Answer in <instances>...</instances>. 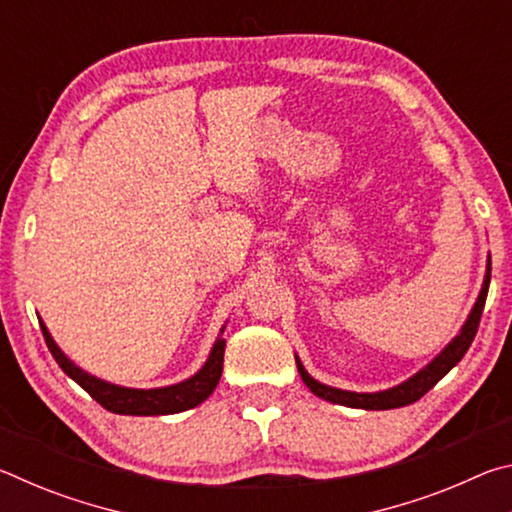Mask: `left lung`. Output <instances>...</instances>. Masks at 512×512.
<instances>
[{
  "label": "left lung",
  "instance_id": "8db88e82",
  "mask_svg": "<svg viewBox=\"0 0 512 512\" xmlns=\"http://www.w3.org/2000/svg\"><path fill=\"white\" fill-rule=\"evenodd\" d=\"M490 257H488V266H485V277L479 291V298H476L474 307L470 311V316L461 327L452 341L445 345V350L438 354L436 359H431L427 366L422 370L415 372L413 377H409L402 384H397L393 388H386V391H377V393H354V391H341V388L320 384L314 377L309 375L302 366V361L296 354V366L302 381H305L307 388L314 395H318L320 400H327L332 404H343V406H352V409H366V411H386V409H400V406L418 402L424 393H429L433 386L443 379L449 370H452L458 361L463 359V354L470 350V345L476 336V329H479V320L483 314V305L485 298H488V287H490Z\"/></svg>",
  "mask_w": 512,
  "mask_h": 512
}]
</instances>
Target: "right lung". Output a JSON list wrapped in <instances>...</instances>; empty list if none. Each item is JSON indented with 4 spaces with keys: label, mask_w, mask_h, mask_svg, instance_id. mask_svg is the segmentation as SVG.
Wrapping results in <instances>:
<instances>
[{
    "label": "right lung",
    "mask_w": 512,
    "mask_h": 512,
    "mask_svg": "<svg viewBox=\"0 0 512 512\" xmlns=\"http://www.w3.org/2000/svg\"><path fill=\"white\" fill-rule=\"evenodd\" d=\"M42 336H45L49 352L67 377H72L83 391H88L94 400H97L103 409L119 415H171L187 409H194L207 397L214 393L216 384H219L223 372V352H225V339H221L225 325L221 327L219 339L214 341L210 357L203 363V368L185 381L178 384L162 386V388H128L110 384L106 379H99L85 372L83 368L67 357V354L58 348L56 341L51 339L47 325L40 320Z\"/></svg>",
    "instance_id": "obj_1"
}]
</instances>
